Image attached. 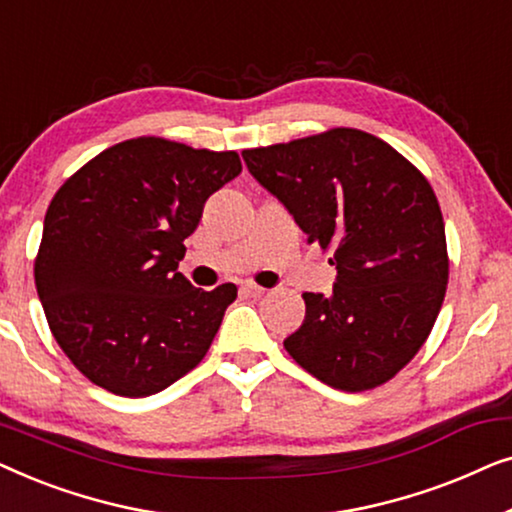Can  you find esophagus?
I'll return each mask as SVG.
<instances>
[{"instance_id": "34e87169", "label": "esophagus", "mask_w": 512, "mask_h": 512, "mask_svg": "<svg viewBox=\"0 0 512 512\" xmlns=\"http://www.w3.org/2000/svg\"><path fill=\"white\" fill-rule=\"evenodd\" d=\"M242 291H244V296H249V298H261L263 293H265V289L263 286H258V284H254V282H247L242 286Z\"/></svg>"}]
</instances>
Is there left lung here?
<instances>
[{
	"label": "left lung",
	"mask_w": 512,
	"mask_h": 512,
	"mask_svg": "<svg viewBox=\"0 0 512 512\" xmlns=\"http://www.w3.org/2000/svg\"><path fill=\"white\" fill-rule=\"evenodd\" d=\"M242 158L338 270L331 296L303 293L305 321L284 349L333 389L389 382L429 338L450 277L431 184L394 146L356 128Z\"/></svg>",
	"instance_id": "8db88e82"
}]
</instances>
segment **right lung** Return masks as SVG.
<instances>
[{
    "mask_svg": "<svg viewBox=\"0 0 512 512\" xmlns=\"http://www.w3.org/2000/svg\"><path fill=\"white\" fill-rule=\"evenodd\" d=\"M240 172L235 151L135 137L53 195L34 284L53 338L97 387L151 396L205 359L237 286L195 289L177 268L207 198Z\"/></svg>",
    "mask_w": 512,
    "mask_h": 512,
    "instance_id": "right-lung-1",
    "label": "right lung"
}]
</instances>
